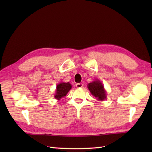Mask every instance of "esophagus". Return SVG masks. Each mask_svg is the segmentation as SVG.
I'll return each mask as SVG.
<instances>
[{"label":"esophagus","instance_id":"obj_1","mask_svg":"<svg viewBox=\"0 0 152 152\" xmlns=\"http://www.w3.org/2000/svg\"><path fill=\"white\" fill-rule=\"evenodd\" d=\"M76 86L78 88H82L83 84H82V83H76Z\"/></svg>","mask_w":152,"mask_h":152}]
</instances>
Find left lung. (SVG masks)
<instances>
[{
    "label": "left lung",
    "instance_id": "obj_1",
    "mask_svg": "<svg viewBox=\"0 0 152 152\" xmlns=\"http://www.w3.org/2000/svg\"><path fill=\"white\" fill-rule=\"evenodd\" d=\"M88 88L91 94L99 101H103L106 99V95L104 86L99 80H95L91 83H89Z\"/></svg>",
    "mask_w": 152,
    "mask_h": 152
}]
</instances>
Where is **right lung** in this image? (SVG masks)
Returning <instances> with one entry per match:
<instances>
[{
    "instance_id": "right-lung-1",
    "label": "right lung",
    "mask_w": 152,
    "mask_h": 152,
    "mask_svg": "<svg viewBox=\"0 0 152 152\" xmlns=\"http://www.w3.org/2000/svg\"><path fill=\"white\" fill-rule=\"evenodd\" d=\"M71 88H72V86L69 82L59 83L56 87V94L54 95L55 99L60 100L61 98L65 96Z\"/></svg>"
}]
</instances>
